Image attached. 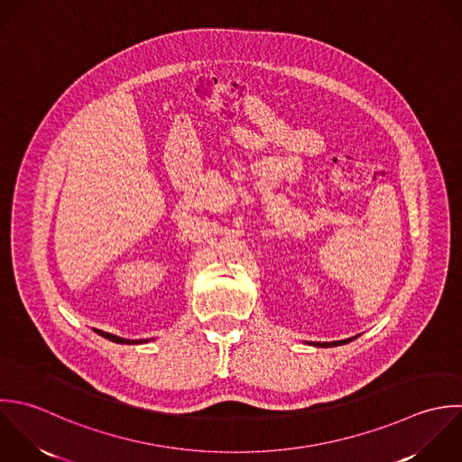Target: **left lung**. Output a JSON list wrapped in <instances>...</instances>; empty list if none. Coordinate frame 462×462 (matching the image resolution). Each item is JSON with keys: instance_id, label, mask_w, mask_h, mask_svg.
<instances>
[{"instance_id": "obj_1", "label": "left lung", "mask_w": 462, "mask_h": 462, "mask_svg": "<svg viewBox=\"0 0 462 462\" xmlns=\"http://www.w3.org/2000/svg\"><path fill=\"white\" fill-rule=\"evenodd\" d=\"M356 338V337H355ZM353 338H347V340H342V342H313L311 346H317V347H333V346H342V344H347V342H351Z\"/></svg>"}]
</instances>
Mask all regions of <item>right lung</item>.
Wrapping results in <instances>:
<instances>
[{
	"label": "right lung",
	"instance_id": "1",
	"mask_svg": "<svg viewBox=\"0 0 462 462\" xmlns=\"http://www.w3.org/2000/svg\"><path fill=\"white\" fill-rule=\"evenodd\" d=\"M95 333H98L100 337H104V338H107V340H111V342H116V344H127V346H133V344H142V342H147V340H125V338L115 337V335H111V333H104V331H98V329H95Z\"/></svg>",
	"mask_w": 462,
	"mask_h": 462
}]
</instances>
